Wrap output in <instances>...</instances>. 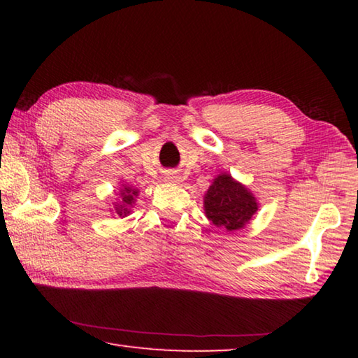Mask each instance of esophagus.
Returning <instances> with one entry per match:
<instances>
[{
  "label": "esophagus",
  "instance_id": "1",
  "mask_svg": "<svg viewBox=\"0 0 358 358\" xmlns=\"http://www.w3.org/2000/svg\"><path fill=\"white\" fill-rule=\"evenodd\" d=\"M173 181H180V178L178 177H173Z\"/></svg>",
  "mask_w": 358,
  "mask_h": 358
}]
</instances>
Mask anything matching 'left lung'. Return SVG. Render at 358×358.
Masks as SVG:
<instances>
[{"instance_id": "1", "label": "left lung", "mask_w": 358, "mask_h": 358, "mask_svg": "<svg viewBox=\"0 0 358 358\" xmlns=\"http://www.w3.org/2000/svg\"><path fill=\"white\" fill-rule=\"evenodd\" d=\"M203 208L216 227L238 230L251 221L259 205L246 186L235 181L229 173H221L205 194Z\"/></svg>"}]
</instances>
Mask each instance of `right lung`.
Instances as JSON below:
<instances>
[{"mask_svg": "<svg viewBox=\"0 0 358 358\" xmlns=\"http://www.w3.org/2000/svg\"><path fill=\"white\" fill-rule=\"evenodd\" d=\"M138 191L134 189L132 186L123 185L120 191V201L115 203V213H117L120 217H124L131 213V207L134 205V201L137 197Z\"/></svg>", "mask_w": 358, "mask_h": 358, "instance_id": "add662e5", "label": "right lung"}]
</instances>
